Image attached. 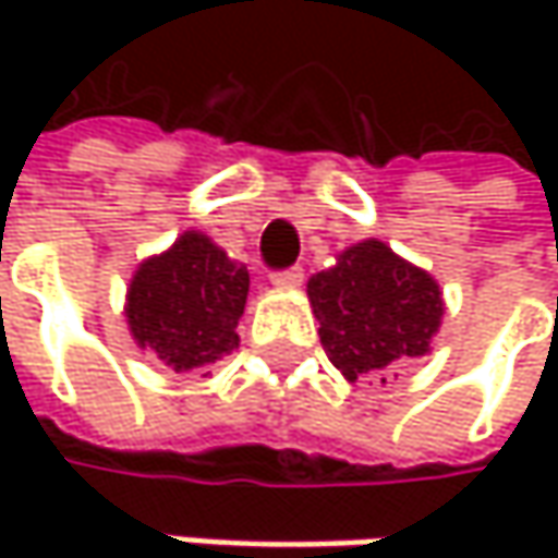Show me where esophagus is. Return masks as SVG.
Returning <instances> with one entry per match:
<instances>
[{"mask_svg":"<svg viewBox=\"0 0 558 558\" xmlns=\"http://www.w3.org/2000/svg\"><path fill=\"white\" fill-rule=\"evenodd\" d=\"M271 280L283 287V290H293V287H300L303 283V268H283V271H275Z\"/></svg>","mask_w":558,"mask_h":558,"instance_id":"esophagus-1","label":"esophagus"}]
</instances>
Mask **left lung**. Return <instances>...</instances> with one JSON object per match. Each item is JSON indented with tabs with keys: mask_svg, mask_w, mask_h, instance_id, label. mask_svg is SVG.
Segmentation results:
<instances>
[{
	"mask_svg": "<svg viewBox=\"0 0 558 558\" xmlns=\"http://www.w3.org/2000/svg\"><path fill=\"white\" fill-rule=\"evenodd\" d=\"M306 293L319 342L349 381L426 355L442 323L439 283L378 239L345 248L310 278Z\"/></svg>",
	"mask_w": 558,
	"mask_h": 558,
	"instance_id": "8db88e82",
	"label": "left lung"
}]
</instances>
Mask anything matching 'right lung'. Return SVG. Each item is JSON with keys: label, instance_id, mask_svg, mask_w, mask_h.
Here are the masks:
<instances>
[{"label": "right lung", "instance_id": "add662e5", "mask_svg": "<svg viewBox=\"0 0 558 558\" xmlns=\"http://www.w3.org/2000/svg\"><path fill=\"white\" fill-rule=\"evenodd\" d=\"M125 300L138 349L173 372H193L239 349L248 271L209 235L183 232L165 255L138 265Z\"/></svg>", "mask_w": 558, "mask_h": 558}]
</instances>
